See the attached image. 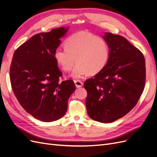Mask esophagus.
Listing matches in <instances>:
<instances>
[{
    "label": "esophagus",
    "instance_id": "obj_1",
    "mask_svg": "<svg viewBox=\"0 0 157 157\" xmlns=\"http://www.w3.org/2000/svg\"><path fill=\"white\" fill-rule=\"evenodd\" d=\"M74 83H75V85L77 88L82 87V86L83 85V82H81L80 80H74Z\"/></svg>",
    "mask_w": 157,
    "mask_h": 157
}]
</instances>
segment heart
<instances>
[{"label":"heart","instance_id":"heart-1","mask_svg":"<svg viewBox=\"0 0 157 157\" xmlns=\"http://www.w3.org/2000/svg\"><path fill=\"white\" fill-rule=\"evenodd\" d=\"M65 48H57L54 59L63 71L72 72L74 78L86 74L96 75L105 68L109 59L110 47L107 40L87 32H79L70 36L65 42Z\"/></svg>","mask_w":157,"mask_h":157}]
</instances>
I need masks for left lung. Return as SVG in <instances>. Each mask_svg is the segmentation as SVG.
Segmentation results:
<instances>
[{
  "mask_svg": "<svg viewBox=\"0 0 157 157\" xmlns=\"http://www.w3.org/2000/svg\"><path fill=\"white\" fill-rule=\"evenodd\" d=\"M109 59L101 72L84 83L87 91L86 107L89 117L111 123L131 111L142 94L146 63L142 52L125 37L105 33Z\"/></svg>",
  "mask_w": 157,
  "mask_h": 157,
  "instance_id": "obj_1",
  "label": "left lung"
}]
</instances>
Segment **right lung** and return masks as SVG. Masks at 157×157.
<instances>
[{"mask_svg":"<svg viewBox=\"0 0 157 157\" xmlns=\"http://www.w3.org/2000/svg\"><path fill=\"white\" fill-rule=\"evenodd\" d=\"M68 30L61 27L35 35L15 51L11 63V85L17 100L28 113L44 122L65 115L75 89L72 80L59 82L62 73L54 59Z\"/></svg>","mask_w":157,"mask_h":157,"instance_id":"obj_1","label":"right lung"}]
</instances>
